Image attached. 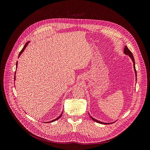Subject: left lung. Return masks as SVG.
Masks as SVG:
<instances>
[{
    "instance_id": "obj_1",
    "label": "left lung",
    "mask_w": 150,
    "mask_h": 150,
    "mask_svg": "<svg viewBox=\"0 0 150 150\" xmlns=\"http://www.w3.org/2000/svg\"><path fill=\"white\" fill-rule=\"evenodd\" d=\"M123 53L126 54V55H127L129 56L130 57V58L132 59V62H133V65H134V71H135V77H136V81H137V72H136V69H135V60H134V56H133V54L132 53V52L129 50V49L127 48V47L126 46H125V48H124V50H123ZM90 115V113H89ZM90 117L95 122H97V123H101V124H104V125H108V124H111V123H113L114 122H111V123H104V122H100L94 118H93L91 116H90Z\"/></svg>"
}]
</instances>
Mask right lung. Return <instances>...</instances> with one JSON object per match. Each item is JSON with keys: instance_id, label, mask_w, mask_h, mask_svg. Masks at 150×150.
I'll use <instances>...</instances> for the list:
<instances>
[{"instance_id": "add662e5", "label": "right lung", "mask_w": 150, "mask_h": 150, "mask_svg": "<svg viewBox=\"0 0 150 150\" xmlns=\"http://www.w3.org/2000/svg\"><path fill=\"white\" fill-rule=\"evenodd\" d=\"M30 42V41H27V42H26V44L24 45V47L23 48V49H22V50H21V52H20V53H19V56H18V57L21 56V54H22L23 53V52L24 51V50H25V49L26 48V47L27 46V45H28V43ZM16 68H17V66H18V62H16ZM15 74H16V72H15V76H14V81H15ZM62 113H63V112H62V114L59 116V117H57L56 119H54V120H51V121H50V122H54V121H56V120H57V119H59L60 117H61V116H62ZM46 123H47V122H46Z\"/></svg>"}]
</instances>
